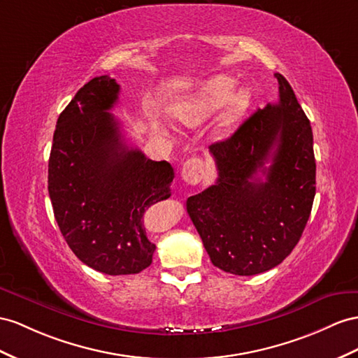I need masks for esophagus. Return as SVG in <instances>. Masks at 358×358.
<instances>
[{"label":"esophagus","mask_w":358,"mask_h":358,"mask_svg":"<svg viewBox=\"0 0 358 358\" xmlns=\"http://www.w3.org/2000/svg\"><path fill=\"white\" fill-rule=\"evenodd\" d=\"M204 169H203V162L199 159H189L185 164H182L181 169V177L187 185H198V182L203 180Z\"/></svg>","instance_id":"esophagus-1"}]
</instances>
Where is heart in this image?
Listing matches in <instances>:
<instances>
[{
	"label": "heart",
	"instance_id": "b5f03b06",
	"mask_svg": "<svg viewBox=\"0 0 358 358\" xmlns=\"http://www.w3.org/2000/svg\"><path fill=\"white\" fill-rule=\"evenodd\" d=\"M234 87V80L228 77H215L208 80L207 83L201 87L196 94L192 96L186 103H182L177 108V116L182 122L189 125H196L206 121L207 117L216 113L221 108L227 99L231 94V90ZM250 103V92L241 89L233 94L232 98L228 101V106L225 113L222 115L221 121L217 122L216 133L219 136H225L230 133L231 128L234 127L237 117L246 108Z\"/></svg>",
	"mask_w": 358,
	"mask_h": 358
}]
</instances>
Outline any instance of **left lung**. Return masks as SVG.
I'll list each match as a JSON object with an SVG mask.
<instances>
[{
  "mask_svg": "<svg viewBox=\"0 0 358 358\" xmlns=\"http://www.w3.org/2000/svg\"><path fill=\"white\" fill-rule=\"evenodd\" d=\"M275 77L278 103L259 108L231 137L210 145L217 180L186 203L212 263L245 277L287 257L304 231L316 194L310 121L289 81ZM259 171L267 177L264 182Z\"/></svg>",
  "mask_w": 358,
  "mask_h": 358,
  "instance_id": "1",
  "label": "left lung"
}]
</instances>
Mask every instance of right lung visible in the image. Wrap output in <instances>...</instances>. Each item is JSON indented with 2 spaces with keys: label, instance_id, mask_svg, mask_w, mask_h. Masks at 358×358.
<instances>
[{
  "label": "right lung",
  "instance_id": "add662e5",
  "mask_svg": "<svg viewBox=\"0 0 358 358\" xmlns=\"http://www.w3.org/2000/svg\"><path fill=\"white\" fill-rule=\"evenodd\" d=\"M115 78H92L57 119L48 162V192L66 243L89 268L107 275L139 273L155 245L143 215L171 196L173 169L125 143L110 110Z\"/></svg>",
  "mask_w": 358,
  "mask_h": 358
}]
</instances>
